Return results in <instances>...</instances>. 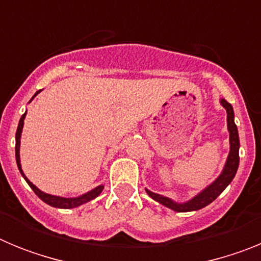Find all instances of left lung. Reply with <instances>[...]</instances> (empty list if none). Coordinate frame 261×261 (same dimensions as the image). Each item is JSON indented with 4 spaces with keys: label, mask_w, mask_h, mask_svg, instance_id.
Returning a JSON list of instances; mask_svg holds the SVG:
<instances>
[{
    "label": "left lung",
    "mask_w": 261,
    "mask_h": 261,
    "mask_svg": "<svg viewBox=\"0 0 261 261\" xmlns=\"http://www.w3.org/2000/svg\"><path fill=\"white\" fill-rule=\"evenodd\" d=\"M221 105L226 108V112H227V129H229L230 132V153L229 156H227V161H226V165L225 168H223L222 174L217 177L216 181H213L208 188H205L202 192H200L199 195L195 196L192 200L183 202V204H177V202H174L171 199H168V197H165V196L158 195V193L150 192L149 190H146L147 195L150 196L151 199L158 201L159 204L165 205L167 208L172 209V211L179 212V213L199 211V209L204 208V206L209 205L211 202H213L214 200L223 192V190H225L226 187L231 183V180L234 179L239 166L238 128H237V125H235L234 123V110H232L231 105H230L226 99H221Z\"/></svg>",
    "instance_id": "left-lung-1"
}]
</instances>
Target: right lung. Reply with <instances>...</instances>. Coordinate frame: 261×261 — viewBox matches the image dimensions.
Masks as SVG:
<instances>
[{"mask_svg":"<svg viewBox=\"0 0 261 261\" xmlns=\"http://www.w3.org/2000/svg\"><path fill=\"white\" fill-rule=\"evenodd\" d=\"M39 94L38 93L35 94L34 96H36ZM34 96H32V99H34ZM26 114L27 111L24 112V114L22 115V117H20L19 120V124H18V129H17V133H15V159H17V165H18V168H19L20 174H22V176L26 179V181L29 183V186L31 187L32 191L36 193V195L39 196V199H41L43 201L45 202V204L50 205V206H55V208H61V209H71V208H77V206H80V205L85 204V202L90 201V200L95 199L96 196L100 195V192L103 191V188H105V186H99L96 187V188H94L93 191H90V192L85 193V195L80 196V197H74V199H65V197H60V196H52V195H48V193H44L41 192L39 188H36L34 184L31 183V181L29 180L26 177V175L23 174L22 171V167H20V158H19V146H20V133H22V128H23V121H24V117H26Z\"/></svg>","mask_w":261,"mask_h":261,"instance_id":"obj_1","label":"right lung"}]
</instances>
